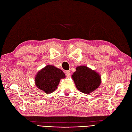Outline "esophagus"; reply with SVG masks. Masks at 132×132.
I'll use <instances>...</instances> for the list:
<instances>
[{
  "label": "esophagus",
  "mask_w": 132,
  "mask_h": 132,
  "mask_svg": "<svg viewBox=\"0 0 132 132\" xmlns=\"http://www.w3.org/2000/svg\"><path fill=\"white\" fill-rule=\"evenodd\" d=\"M65 74H66V75L67 76H70V72L69 71H66L65 72Z\"/></svg>",
  "instance_id": "obj_1"
}]
</instances>
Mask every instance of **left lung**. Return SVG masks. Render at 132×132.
<instances>
[{
    "label": "left lung",
    "instance_id": "8db88e82",
    "mask_svg": "<svg viewBox=\"0 0 132 132\" xmlns=\"http://www.w3.org/2000/svg\"><path fill=\"white\" fill-rule=\"evenodd\" d=\"M71 76L77 90L86 94L98 88L101 82L99 73L86 66L76 67Z\"/></svg>",
    "mask_w": 132,
    "mask_h": 132
}]
</instances>
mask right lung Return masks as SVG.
<instances>
[{"mask_svg": "<svg viewBox=\"0 0 132 132\" xmlns=\"http://www.w3.org/2000/svg\"><path fill=\"white\" fill-rule=\"evenodd\" d=\"M65 77L61 70L53 65H47L37 72L35 85L44 93L50 94L57 88L60 80Z\"/></svg>", "mask_w": 132, "mask_h": 132, "instance_id": "add662e5", "label": "right lung"}]
</instances>
